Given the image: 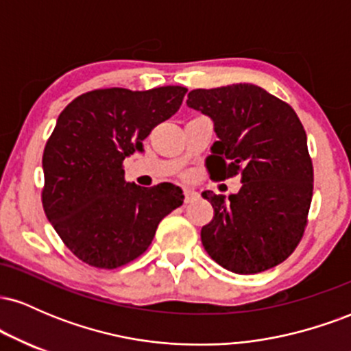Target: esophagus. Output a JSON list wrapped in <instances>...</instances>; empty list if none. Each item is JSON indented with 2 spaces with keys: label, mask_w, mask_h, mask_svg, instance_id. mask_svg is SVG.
Segmentation results:
<instances>
[{
  "label": "esophagus",
  "mask_w": 351,
  "mask_h": 351,
  "mask_svg": "<svg viewBox=\"0 0 351 351\" xmlns=\"http://www.w3.org/2000/svg\"><path fill=\"white\" fill-rule=\"evenodd\" d=\"M183 193H184V203H191V201H195L198 198V193L195 191L193 188H183Z\"/></svg>",
  "instance_id": "1"
}]
</instances>
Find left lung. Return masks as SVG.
Masks as SVG:
<instances>
[{
    "label": "left lung",
    "instance_id": "1",
    "mask_svg": "<svg viewBox=\"0 0 351 351\" xmlns=\"http://www.w3.org/2000/svg\"><path fill=\"white\" fill-rule=\"evenodd\" d=\"M186 106L215 125L206 165L213 178L241 175L236 195L203 191L215 209L201 229L213 261L236 274L284 263L300 243L312 201L307 135L289 104L254 84L195 88Z\"/></svg>",
    "mask_w": 351,
    "mask_h": 351
}]
</instances>
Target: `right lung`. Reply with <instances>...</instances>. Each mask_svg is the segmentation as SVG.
I'll use <instances>...</instances> for the list:
<instances>
[{
	"instance_id": "right-lung-1",
	"label": "right lung",
	"mask_w": 351,
	"mask_h": 351,
	"mask_svg": "<svg viewBox=\"0 0 351 351\" xmlns=\"http://www.w3.org/2000/svg\"><path fill=\"white\" fill-rule=\"evenodd\" d=\"M186 90L99 88L60 112L43 155V206L82 263L115 269L136 259L160 221L183 204V191L173 183H127L122 163L143 152V140L176 114Z\"/></svg>"
}]
</instances>
